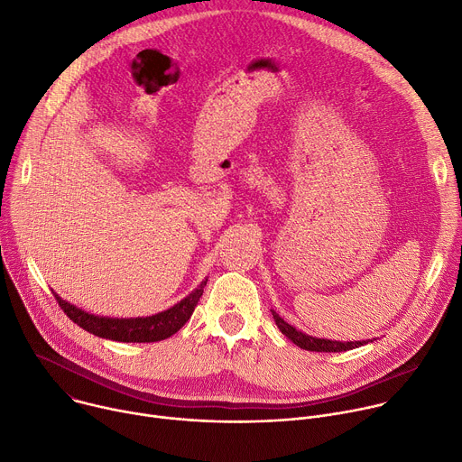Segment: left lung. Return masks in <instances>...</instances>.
<instances>
[{
    "label": "left lung",
    "instance_id": "left-lung-1",
    "mask_svg": "<svg viewBox=\"0 0 462 462\" xmlns=\"http://www.w3.org/2000/svg\"><path fill=\"white\" fill-rule=\"evenodd\" d=\"M273 319L276 322V326L280 328V331L285 335L287 339H291L297 346H300L302 350H310V352H346L357 346H363L370 341H356V343H339V341H328V339H315L311 335H306L299 329L292 328L291 324H287L276 311H273Z\"/></svg>",
    "mask_w": 462,
    "mask_h": 462
}]
</instances>
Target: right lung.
<instances>
[{"instance_id":"obj_1","label":"right lung","mask_w":462,"mask_h":462,"mask_svg":"<svg viewBox=\"0 0 462 462\" xmlns=\"http://www.w3.org/2000/svg\"><path fill=\"white\" fill-rule=\"evenodd\" d=\"M206 282L208 278L191 292L189 297L175 304L171 310L162 311L152 317H145V319L96 317L64 302L57 292H55V299L60 310L69 317V320H73L82 329L97 335V337L119 341V343H154V341L171 337L173 333H177L188 322V319L195 311L199 299L202 297Z\"/></svg>"}]
</instances>
